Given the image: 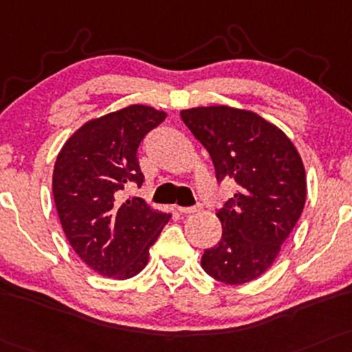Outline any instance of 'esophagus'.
<instances>
[{
	"instance_id": "esophagus-1",
	"label": "esophagus",
	"mask_w": 352,
	"mask_h": 352,
	"mask_svg": "<svg viewBox=\"0 0 352 352\" xmlns=\"http://www.w3.org/2000/svg\"><path fill=\"white\" fill-rule=\"evenodd\" d=\"M201 210V205L197 206H179V211L182 214H190V213H197V211Z\"/></svg>"
}]
</instances>
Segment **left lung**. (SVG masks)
Listing matches in <instances>:
<instances>
[{"instance_id":"8db88e82","label":"left lung","mask_w":352,"mask_h":352,"mask_svg":"<svg viewBox=\"0 0 352 352\" xmlns=\"http://www.w3.org/2000/svg\"><path fill=\"white\" fill-rule=\"evenodd\" d=\"M180 116L208 151L218 182L231 177L239 187L218 210L223 234L205 249L201 267L230 285L251 282L274 264L302 214V157L283 131L248 109L198 107Z\"/></svg>"}]
</instances>
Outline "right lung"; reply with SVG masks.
Returning <instances> with one entry per match:
<instances>
[{"mask_svg": "<svg viewBox=\"0 0 352 352\" xmlns=\"http://www.w3.org/2000/svg\"><path fill=\"white\" fill-rule=\"evenodd\" d=\"M165 116L146 104H129L90 120L55 160L52 192L63 232L80 259L104 277L124 280L141 272L170 219L142 198L122 195L131 184L142 185L138 149Z\"/></svg>", "mask_w": 352, "mask_h": 352, "instance_id": "obj_1", "label": "right lung"}]
</instances>
